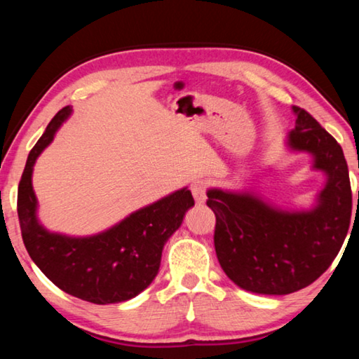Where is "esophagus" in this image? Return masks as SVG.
<instances>
[{
    "instance_id": "obj_1",
    "label": "esophagus",
    "mask_w": 359,
    "mask_h": 359,
    "mask_svg": "<svg viewBox=\"0 0 359 359\" xmlns=\"http://www.w3.org/2000/svg\"><path fill=\"white\" fill-rule=\"evenodd\" d=\"M191 193L194 198V203L201 205L205 203V182L204 180H194L191 184Z\"/></svg>"
}]
</instances>
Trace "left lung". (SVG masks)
I'll return each mask as SVG.
<instances>
[{
	"mask_svg": "<svg viewBox=\"0 0 359 359\" xmlns=\"http://www.w3.org/2000/svg\"><path fill=\"white\" fill-rule=\"evenodd\" d=\"M293 112L287 145L311 154L313 169L326 174L311 210H282L247 191H208L218 263L238 287L258 294H290L313 283L337 257L350 226L351 187L342 147L307 111L293 106Z\"/></svg>",
	"mask_w": 359,
	"mask_h": 359,
	"instance_id": "1",
	"label": "left lung"
}]
</instances>
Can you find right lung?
Returning <instances> with one entry per match:
<instances>
[{
  "label": "right lung",
  "instance_id": "add662e5",
  "mask_svg": "<svg viewBox=\"0 0 359 359\" xmlns=\"http://www.w3.org/2000/svg\"><path fill=\"white\" fill-rule=\"evenodd\" d=\"M69 114L71 107H63L28 155L17 194L23 244L34 264L65 293L93 304L128 301L156 277L163 247L179 229L194 199L190 190L182 188L88 238L47 231L36 217L33 166Z\"/></svg>",
  "mask_w": 359,
  "mask_h": 359
}]
</instances>
